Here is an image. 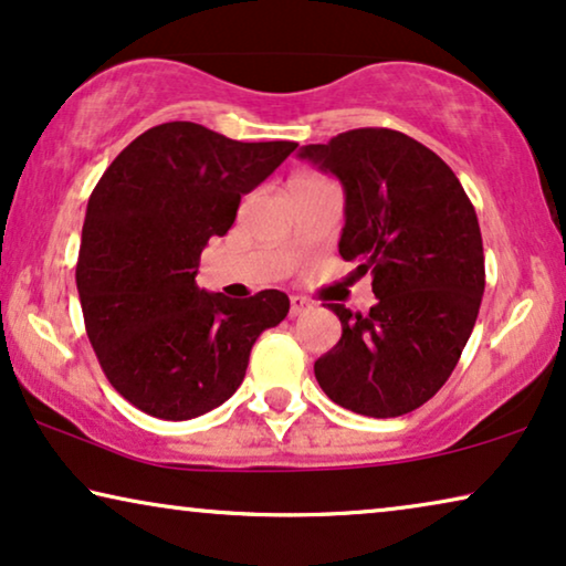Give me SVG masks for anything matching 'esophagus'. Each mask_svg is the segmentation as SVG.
<instances>
[{
    "instance_id": "obj_1",
    "label": "esophagus",
    "mask_w": 566,
    "mask_h": 566,
    "mask_svg": "<svg viewBox=\"0 0 566 566\" xmlns=\"http://www.w3.org/2000/svg\"><path fill=\"white\" fill-rule=\"evenodd\" d=\"M308 308H312V301L304 296H291V316H301Z\"/></svg>"
}]
</instances>
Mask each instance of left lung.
Returning a JSON list of instances; mask_svg holds the SVG:
<instances>
[{
    "instance_id": "1",
    "label": "left lung",
    "mask_w": 566,
    "mask_h": 566,
    "mask_svg": "<svg viewBox=\"0 0 566 566\" xmlns=\"http://www.w3.org/2000/svg\"><path fill=\"white\" fill-rule=\"evenodd\" d=\"M345 188L343 260L374 277L368 314L329 304L343 337L314 363L322 391L366 417L422 407L453 374L484 293L476 211L453 169L407 134L355 128L301 146Z\"/></svg>"
}]
</instances>
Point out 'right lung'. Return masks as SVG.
Segmentation results:
<instances>
[{
  "mask_svg": "<svg viewBox=\"0 0 566 566\" xmlns=\"http://www.w3.org/2000/svg\"><path fill=\"white\" fill-rule=\"evenodd\" d=\"M244 144L190 120L134 138L92 190L76 291L113 389L159 420H192L239 389L262 332L289 314L283 291L227 298L196 285L200 252L239 200L296 149Z\"/></svg>",
  "mask_w": 566,
  "mask_h": 566,
  "instance_id": "add662e5",
  "label": "right lung"
}]
</instances>
